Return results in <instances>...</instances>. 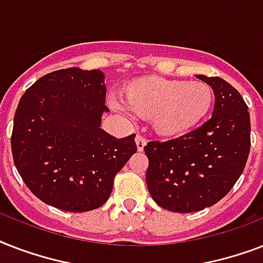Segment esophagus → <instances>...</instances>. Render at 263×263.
I'll use <instances>...</instances> for the list:
<instances>
[{
  "label": "esophagus",
  "mask_w": 263,
  "mask_h": 263,
  "mask_svg": "<svg viewBox=\"0 0 263 263\" xmlns=\"http://www.w3.org/2000/svg\"><path fill=\"white\" fill-rule=\"evenodd\" d=\"M135 142H136V147H138V152H143L144 146H146V143H147L146 138H143L142 135H136Z\"/></svg>",
  "instance_id": "1"
}]
</instances>
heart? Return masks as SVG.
Here are the masks:
<instances>
[{"instance_id":"obj_1","label":"heart","mask_w":263,"mask_h":263,"mask_svg":"<svg viewBox=\"0 0 263 263\" xmlns=\"http://www.w3.org/2000/svg\"><path fill=\"white\" fill-rule=\"evenodd\" d=\"M125 103L113 101L117 110L152 119L153 127L166 138H179L196 128L212 110L213 88L204 82H184L150 76L134 80L124 90Z\"/></svg>"}]
</instances>
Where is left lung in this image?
Masks as SVG:
<instances>
[{"label": "left lung", "instance_id": "left-lung-1", "mask_svg": "<svg viewBox=\"0 0 263 263\" xmlns=\"http://www.w3.org/2000/svg\"><path fill=\"white\" fill-rule=\"evenodd\" d=\"M214 91L212 119L176 139L144 146L146 181L158 206L192 213L216 204L245 171L250 154V113L239 91L221 78L196 75Z\"/></svg>", "mask_w": 263, "mask_h": 263}]
</instances>
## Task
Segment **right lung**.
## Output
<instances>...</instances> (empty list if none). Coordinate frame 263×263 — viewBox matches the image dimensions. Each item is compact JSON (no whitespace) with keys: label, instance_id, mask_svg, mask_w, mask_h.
I'll use <instances>...</instances> for the list:
<instances>
[{"label":"right lung","instance_id":"right-lung-1","mask_svg":"<svg viewBox=\"0 0 263 263\" xmlns=\"http://www.w3.org/2000/svg\"><path fill=\"white\" fill-rule=\"evenodd\" d=\"M105 76L98 69H60L23 94L10 138L14 166L36 198L83 213L110 196L116 175L136 153L135 134L117 139L101 129Z\"/></svg>","mask_w":263,"mask_h":263}]
</instances>
